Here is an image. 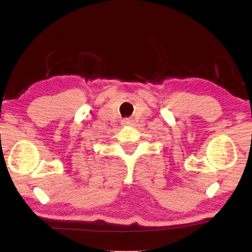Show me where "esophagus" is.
<instances>
[{
    "label": "esophagus",
    "instance_id": "34e87169",
    "mask_svg": "<svg viewBox=\"0 0 252 252\" xmlns=\"http://www.w3.org/2000/svg\"><path fill=\"white\" fill-rule=\"evenodd\" d=\"M122 123H123V125H125V126H129V125H131V121L129 120V119H125V120L122 121Z\"/></svg>",
    "mask_w": 252,
    "mask_h": 252
}]
</instances>
